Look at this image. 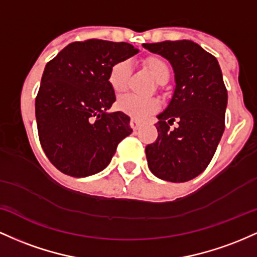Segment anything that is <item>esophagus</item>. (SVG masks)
<instances>
[{
  "label": "esophagus",
  "mask_w": 257,
  "mask_h": 257,
  "mask_svg": "<svg viewBox=\"0 0 257 257\" xmlns=\"http://www.w3.org/2000/svg\"><path fill=\"white\" fill-rule=\"evenodd\" d=\"M130 126L134 130H138L141 127V121L137 120L136 117H131V120H130Z\"/></svg>",
  "instance_id": "obj_1"
}]
</instances>
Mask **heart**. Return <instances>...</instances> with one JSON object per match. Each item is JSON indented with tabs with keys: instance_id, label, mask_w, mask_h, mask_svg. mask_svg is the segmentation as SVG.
<instances>
[{
	"instance_id": "1",
	"label": "heart",
	"mask_w": 257,
	"mask_h": 257,
	"mask_svg": "<svg viewBox=\"0 0 257 257\" xmlns=\"http://www.w3.org/2000/svg\"><path fill=\"white\" fill-rule=\"evenodd\" d=\"M143 65L159 83H164L169 80L170 68L165 60L158 57H148L143 60ZM130 75H131L130 60H120L111 66L108 74V82L115 93L120 94L126 91ZM117 106L125 114L131 115L136 119H142L157 110L159 102L155 98H142L134 96V94H127L117 100Z\"/></svg>"
}]
</instances>
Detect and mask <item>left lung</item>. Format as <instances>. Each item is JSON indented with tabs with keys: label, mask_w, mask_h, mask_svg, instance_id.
<instances>
[{
	"label": "left lung",
	"mask_w": 257,
	"mask_h": 257,
	"mask_svg": "<svg viewBox=\"0 0 257 257\" xmlns=\"http://www.w3.org/2000/svg\"><path fill=\"white\" fill-rule=\"evenodd\" d=\"M143 46L171 63L176 80L171 102L158 115L157 141L146 147L148 166L161 180L187 182L206 169L224 131L227 88L220 65L189 40ZM175 119L179 126L170 129Z\"/></svg>",
	"instance_id": "1"
}]
</instances>
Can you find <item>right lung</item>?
<instances>
[{"instance_id": "1", "label": "right lung", "mask_w": 257, "mask_h": 257, "mask_svg": "<svg viewBox=\"0 0 257 257\" xmlns=\"http://www.w3.org/2000/svg\"><path fill=\"white\" fill-rule=\"evenodd\" d=\"M136 53L130 43L91 39L70 43L46 64L35 99L37 131L46 157L63 174L102 171L131 135L127 115L106 113L115 102L108 74Z\"/></svg>"}]
</instances>
